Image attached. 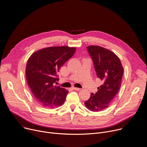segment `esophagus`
Segmentation results:
<instances>
[{
    "instance_id": "34e87169",
    "label": "esophagus",
    "mask_w": 147,
    "mask_h": 147,
    "mask_svg": "<svg viewBox=\"0 0 147 147\" xmlns=\"http://www.w3.org/2000/svg\"><path fill=\"white\" fill-rule=\"evenodd\" d=\"M73 89H74V90H77V91H79V90H81V89H80V88H75V87H74V88H73Z\"/></svg>"
}]
</instances>
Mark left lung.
<instances>
[{
  "instance_id": "8db88e82",
  "label": "left lung",
  "mask_w": 147,
  "mask_h": 147,
  "mask_svg": "<svg viewBox=\"0 0 147 147\" xmlns=\"http://www.w3.org/2000/svg\"><path fill=\"white\" fill-rule=\"evenodd\" d=\"M87 50L97 77L102 80L103 84L96 93H91L85 105L92 111H100L109 107L119 91L124 69L119 58L107 49L90 45L87 47Z\"/></svg>"
}]
</instances>
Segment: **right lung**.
Masks as SVG:
<instances>
[{
    "label": "right lung",
    "instance_id": "obj_1",
    "mask_svg": "<svg viewBox=\"0 0 147 147\" xmlns=\"http://www.w3.org/2000/svg\"><path fill=\"white\" fill-rule=\"evenodd\" d=\"M76 48L51 47L32 54L27 62V84L36 101L45 107L62 105L68 92L54 84L59 80L57 73L63 65L75 54Z\"/></svg>",
    "mask_w": 147,
    "mask_h": 147
}]
</instances>
